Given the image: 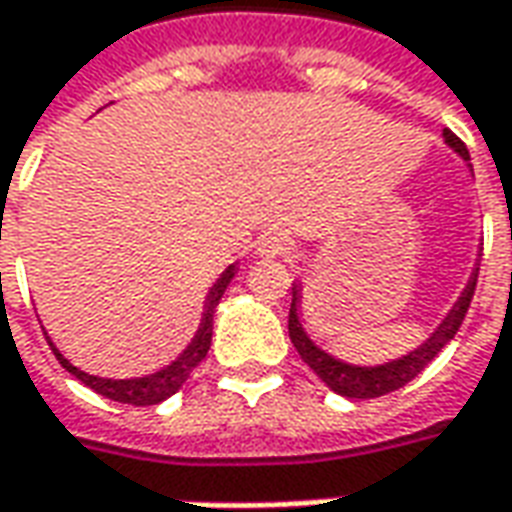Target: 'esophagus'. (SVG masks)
<instances>
[{
  "instance_id": "esophagus-1",
  "label": "esophagus",
  "mask_w": 512,
  "mask_h": 512,
  "mask_svg": "<svg viewBox=\"0 0 512 512\" xmlns=\"http://www.w3.org/2000/svg\"><path fill=\"white\" fill-rule=\"evenodd\" d=\"M285 249H288V243L277 232H266V235H260L255 241V252L260 257H280L285 255Z\"/></svg>"
}]
</instances>
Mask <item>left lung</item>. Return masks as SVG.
I'll return each instance as SVG.
<instances>
[{
  "label": "left lung",
  "instance_id": "1",
  "mask_svg": "<svg viewBox=\"0 0 512 512\" xmlns=\"http://www.w3.org/2000/svg\"><path fill=\"white\" fill-rule=\"evenodd\" d=\"M446 145L460 156L462 162L471 170V156L468 148L462 145L460 139L454 137L451 131H443ZM476 274H479V263H474V271L468 277V283L460 291L457 302L448 308V314L437 322V328L431 330L423 342L412 347L409 353H403L398 358H387V361H378V364H353V361H344V358L328 353L322 344L314 342V336L308 333L305 322H302V283L294 280L291 285V311H288V336L297 347V353L302 361L319 375V381L328 389H333L336 395L342 398H353V401H367V398H381L387 392L401 389L403 384H409L415 375L423 373V367L431 364V358L437 356L443 347H446L454 333L460 330L462 319L468 314V305L474 300L476 288Z\"/></svg>",
  "mask_w": 512,
  "mask_h": 512
}]
</instances>
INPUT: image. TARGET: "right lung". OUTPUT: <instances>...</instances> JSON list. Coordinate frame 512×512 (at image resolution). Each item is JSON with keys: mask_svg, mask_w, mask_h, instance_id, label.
<instances>
[{"mask_svg": "<svg viewBox=\"0 0 512 512\" xmlns=\"http://www.w3.org/2000/svg\"><path fill=\"white\" fill-rule=\"evenodd\" d=\"M235 274H238V263H229L227 269L218 274V280H215L210 291H207L204 314H201V322H198L196 336L190 339V344L184 347L179 356L173 358L170 364H165L162 370H156V373L139 375V378H103V375H92L86 373V370H81V367H75V364L55 347V342H52L47 330H44V336H47L52 353L61 361V367H64L66 373H72L78 381H83L86 387L95 389L97 395L111 398V401L117 403H131V406H154V403L168 401L170 395H176V392L184 387V381L190 378V373L201 364V358L207 356V350H210L212 342V316H215V308H218V302L224 297V291L229 288V283L235 280Z\"/></svg>", "mask_w": 512, "mask_h": 512, "instance_id": "right-lung-1", "label": "right lung"}]
</instances>
